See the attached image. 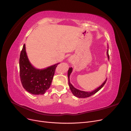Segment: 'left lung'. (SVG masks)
<instances>
[{
	"instance_id": "obj_1",
	"label": "left lung",
	"mask_w": 131,
	"mask_h": 131,
	"mask_svg": "<svg viewBox=\"0 0 131 131\" xmlns=\"http://www.w3.org/2000/svg\"><path fill=\"white\" fill-rule=\"evenodd\" d=\"M107 55H108V59H109V53H108V51H107ZM72 68H70L68 70V83H69V88L72 91V93L75 96H76L78 98H87V97H89L91 96H92V95L96 93H97L98 91H100L103 87L104 86V85H105V82L106 81V80L103 82V84L101 86L99 87L98 88H97V89H96L95 90L92 91V92H85V91H80V90H79L77 89H75L74 87L71 84V83L69 81V77H70V75L72 72Z\"/></svg>"
}]
</instances>
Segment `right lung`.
I'll list each match as a JSON object with an SVG mask.
<instances>
[{
	"label": "right lung",
	"mask_w": 131,
	"mask_h": 131,
	"mask_svg": "<svg viewBox=\"0 0 131 131\" xmlns=\"http://www.w3.org/2000/svg\"><path fill=\"white\" fill-rule=\"evenodd\" d=\"M19 64V77L23 88L32 94L38 95L44 94L50 88L59 63L44 69L35 68L28 60L24 44L20 53Z\"/></svg>",
	"instance_id": "right-lung-1"
}]
</instances>
